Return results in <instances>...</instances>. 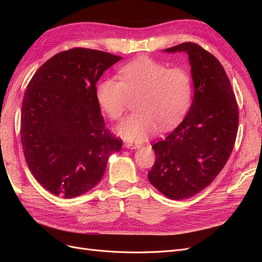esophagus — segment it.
Returning <instances> with one entry per match:
<instances>
[{"label":"esophagus","mask_w":262,"mask_h":262,"mask_svg":"<svg viewBox=\"0 0 262 262\" xmlns=\"http://www.w3.org/2000/svg\"><path fill=\"white\" fill-rule=\"evenodd\" d=\"M124 146L126 148H129V149H138V148H140L142 146V144H139V143H125Z\"/></svg>","instance_id":"obj_1"}]
</instances>
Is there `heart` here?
Segmentation results:
<instances>
[{
  "label": "heart",
  "mask_w": 262,
  "mask_h": 262,
  "mask_svg": "<svg viewBox=\"0 0 262 262\" xmlns=\"http://www.w3.org/2000/svg\"><path fill=\"white\" fill-rule=\"evenodd\" d=\"M121 81L105 78L97 87L101 108L119 120L125 113L130 97H139L138 113L118 125V134L126 141H143L160 128L178 124L191 104L192 83L190 75L179 68L168 69L149 58H139L120 70Z\"/></svg>",
  "instance_id": "obj_1"
}]
</instances>
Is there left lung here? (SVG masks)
<instances>
[{
    "label": "left lung",
    "instance_id": "8db88e82",
    "mask_svg": "<svg viewBox=\"0 0 262 262\" xmlns=\"http://www.w3.org/2000/svg\"><path fill=\"white\" fill-rule=\"evenodd\" d=\"M165 52L189 55L193 100L182 122L152 147L155 163L147 177L172 200L193 196L223 169L238 130V107L224 68L213 54L193 42Z\"/></svg>",
    "mask_w": 262,
    "mask_h": 262
}]
</instances>
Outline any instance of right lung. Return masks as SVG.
Wrapping results in <instances>:
<instances>
[{"label":"right lung","instance_id":"1","mask_svg":"<svg viewBox=\"0 0 262 262\" xmlns=\"http://www.w3.org/2000/svg\"><path fill=\"white\" fill-rule=\"evenodd\" d=\"M122 58L74 48L37 70L23 99L20 140L36 180L55 195L75 198L96 186L122 141L105 128L96 83Z\"/></svg>","mask_w":262,"mask_h":262}]
</instances>
